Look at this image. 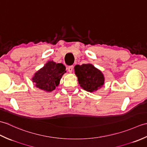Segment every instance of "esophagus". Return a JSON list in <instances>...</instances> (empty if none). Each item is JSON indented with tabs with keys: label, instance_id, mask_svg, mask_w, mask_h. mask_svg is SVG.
I'll use <instances>...</instances> for the list:
<instances>
[{
	"label": "esophagus",
	"instance_id": "1",
	"mask_svg": "<svg viewBox=\"0 0 147 147\" xmlns=\"http://www.w3.org/2000/svg\"><path fill=\"white\" fill-rule=\"evenodd\" d=\"M73 68H74L73 65H69V66H68L67 67V70L69 73H72V71H73Z\"/></svg>",
	"mask_w": 147,
	"mask_h": 147
}]
</instances>
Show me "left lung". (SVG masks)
Listing matches in <instances>:
<instances>
[{
  "label": "left lung",
  "instance_id": "left-lung-1",
  "mask_svg": "<svg viewBox=\"0 0 147 147\" xmlns=\"http://www.w3.org/2000/svg\"><path fill=\"white\" fill-rule=\"evenodd\" d=\"M74 71L80 86L87 92H95L104 84V74L91 64L76 65Z\"/></svg>",
  "mask_w": 147,
  "mask_h": 147
}]
</instances>
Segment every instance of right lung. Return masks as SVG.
<instances>
[{"mask_svg":"<svg viewBox=\"0 0 147 147\" xmlns=\"http://www.w3.org/2000/svg\"><path fill=\"white\" fill-rule=\"evenodd\" d=\"M66 72L65 67L61 63L48 61L33 77L32 82L37 88L46 92H52L60 83L62 75Z\"/></svg>","mask_w":147,"mask_h":147,"instance_id":"1","label":"right lung"}]
</instances>
